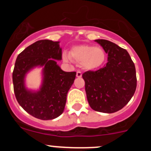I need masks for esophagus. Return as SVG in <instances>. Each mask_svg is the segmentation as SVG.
<instances>
[{"label":"esophagus","instance_id":"1","mask_svg":"<svg viewBox=\"0 0 151 151\" xmlns=\"http://www.w3.org/2000/svg\"><path fill=\"white\" fill-rule=\"evenodd\" d=\"M82 73H81V72L80 71H78L76 73V76L78 77V78H81V77H82Z\"/></svg>","mask_w":151,"mask_h":151}]
</instances>
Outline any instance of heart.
I'll use <instances>...</instances> for the list:
<instances>
[{"label":"heart","instance_id":"b5f03b06","mask_svg":"<svg viewBox=\"0 0 151 151\" xmlns=\"http://www.w3.org/2000/svg\"><path fill=\"white\" fill-rule=\"evenodd\" d=\"M63 58L69 62L72 59L81 63V66L87 70H93L101 67L106 60V53L101 47L92 45H82L73 47L69 54L64 53Z\"/></svg>","mask_w":151,"mask_h":151}]
</instances>
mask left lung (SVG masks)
Segmentation results:
<instances>
[{
    "instance_id": "1",
    "label": "left lung",
    "mask_w": 151,
    "mask_h": 151,
    "mask_svg": "<svg viewBox=\"0 0 151 151\" xmlns=\"http://www.w3.org/2000/svg\"><path fill=\"white\" fill-rule=\"evenodd\" d=\"M108 54L104 67L82 74L91 107L101 113L119 111L127 104L137 87L135 66L125 49L107 40H95Z\"/></svg>"
}]
</instances>
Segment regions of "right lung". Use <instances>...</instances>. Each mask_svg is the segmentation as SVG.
Returning a JSON list of instances; mask_svg holds the SVG:
<instances>
[{"instance_id":"right-lung-1","label":"right lung","mask_w":151,"mask_h":151,"mask_svg":"<svg viewBox=\"0 0 151 151\" xmlns=\"http://www.w3.org/2000/svg\"><path fill=\"white\" fill-rule=\"evenodd\" d=\"M62 59L58 41L40 40L19 54L13 72L16 98L24 110L42 120L61 115L66 102L68 91L76 78V72H64L54 60ZM44 66V82L39 92L27 91L24 86L25 73L34 66Z\"/></svg>"}]
</instances>
